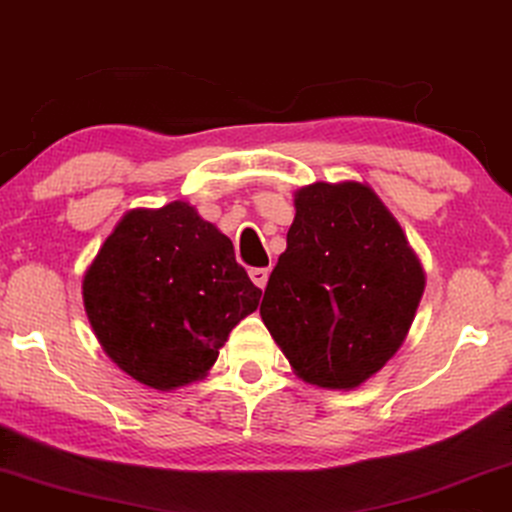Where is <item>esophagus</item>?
Wrapping results in <instances>:
<instances>
[{"label": "esophagus", "mask_w": 512, "mask_h": 512, "mask_svg": "<svg viewBox=\"0 0 512 512\" xmlns=\"http://www.w3.org/2000/svg\"><path fill=\"white\" fill-rule=\"evenodd\" d=\"M248 273L250 280H253L259 289H264L266 282H269V269H250Z\"/></svg>", "instance_id": "34e87169"}]
</instances>
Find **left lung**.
Listing matches in <instances>:
<instances>
[{
  "instance_id": "1",
  "label": "left lung",
  "mask_w": 512,
  "mask_h": 512,
  "mask_svg": "<svg viewBox=\"0 0 512 512\" xmlns=\"http://www.w3.org/2000/svg\"><path fill=\"white\" fill-rule=\"evenodd\" d=\"M294 209L259 315L296 377L354 391L407 338L425 292L423 264L370 183H308Z\"/></svg>"
}]
</instances>
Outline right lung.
Listing matches in <instances>:
<instances>
[{
  "instance_id": "right-lung-1",
  "label": "right lung",
  "mask_w": 512,
  "mask_h": 512,
  "mask_svg": "<svg viewBox=\"0 0 512 512\" xmlns=\"http://www.w3.org/2000/svg\"><path fill=\"white\" fill-rule=\"evenodd\" d=\"M262 292L190 202L126 211L82 278L103 352L156 391L202 381Z\"/></svg>"
}]
</instances>
